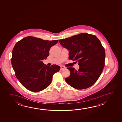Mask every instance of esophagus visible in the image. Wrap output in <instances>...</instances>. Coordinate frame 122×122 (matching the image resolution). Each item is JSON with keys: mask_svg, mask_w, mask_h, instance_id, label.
I'll return each instance as SVG.
<instances>
[{"mask_svg": "<svg viewBox=\"0 0 122 122\" xmlns=\"http://www.w3.org/2000/svg\"><path fill=\"white\" fill-rule=\"evenodd\" d=\"M66 68V67H63V66H62L61 67V68H60V70H64V69H65Z\"/></svg>", "mask_w": 122, "mask_h": 122, "instance_id": "34e87169", "label": "esophagus"}]
</instances>
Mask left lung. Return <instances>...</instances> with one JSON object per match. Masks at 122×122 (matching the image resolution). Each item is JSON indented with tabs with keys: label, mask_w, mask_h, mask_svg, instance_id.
Masks as SVG:
<instances>
[{
	"label": "left lung",
	"mask_w": 122,
	"mask_h": 122,
	"mask_svg": "<svg viewBox=\"0 0 122 122\" xmlns=\"http://www.w3.org/2000/svg\"><path fill=\"white\" fill-rule=\"evenodd\" d=\"M69 52L68 58L77 61L80 68H68L70 75L66 82L76 89H83L93 85L99 78L105 66V49L97 37L82 33L59 40Z\"/></svg>",
	"instance_id": "obj_1"
}]
</instances>
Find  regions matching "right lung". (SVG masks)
Masks as SVG:
<instances>
[{
  "label": "right lung",
  "mask_w": 122,
  "mask_h": 122,
  "mask_svg": "<svg viewBox=\"0 0 122 122\" xmlns=\"http://www.w3.org/2000/svg\"><path fill=\"white\" fill-rule=\"evenodd\" d=\"M58 42L29 36L15 45L12 51V67L16 78L26 89L38 92L51 84L54 74L60 67L56 65L48 66L42 60H46L50 48Z\"/></svg>",
  "instance_id": "add662e5"
}]
</instances>
